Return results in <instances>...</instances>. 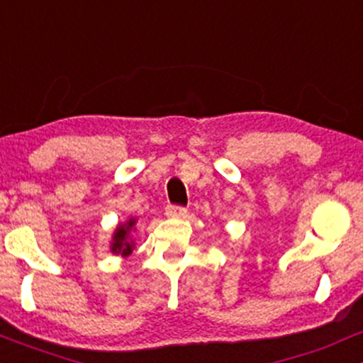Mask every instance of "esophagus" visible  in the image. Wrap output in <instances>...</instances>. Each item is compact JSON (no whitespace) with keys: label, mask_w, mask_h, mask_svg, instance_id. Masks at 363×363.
<instances>
[{"label":"esophagus","mask_w":363,"mask_h":363,"mask_svg":"<svg viewBox=\"0 0 363 363\" xmlns=\"http://www.w3.org/2000/svg\"><path fill=\"white\" fill-rule=\"evenodd\" d=\"M186 209L182 206H168L166 207V216L168 218H180V216H185Z\"/></svg>","instance_id":"esophagus-1"}]
</instances>
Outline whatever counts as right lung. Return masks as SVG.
Returning a JSON list of instances; mask_svg holds the SVG:
<instances>
[{
  "label": "right lung",
  "mask_w": 363,
  "mask_h": 363,
  "mask_svg": "<svg viewBox=\"0 0 363 363\" xmlns=\"http://www.w3.org/2000/svg\"><path fill=\"white\" fill-rule=\"evenodd\" d=\"M135 223H137L135 218H130L128 221L121 223V225L116 226L115 233H113V240H111L113 254H120L121 257H127V255L132 254L135 243L130 240V233H132L133 228H135Z\"/></svg>",
  "instance_id": "obj_1"
}]
</instances>
